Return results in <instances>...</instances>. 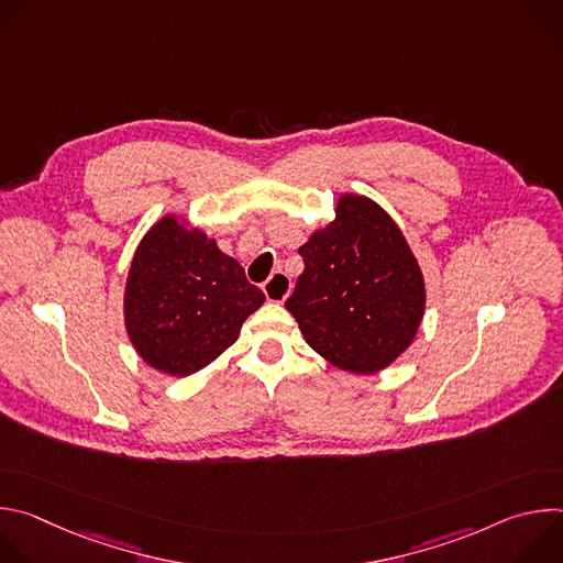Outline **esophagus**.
Masks as SVG:
<instances>
[{
    "label": "esophagus",
    "mask_w": 563,
    "mask_h": 563,
    "mask_svg": "<svg viewBox=\"0 0 563 563\" xmlns=\"http://www.w3.org/2000/svg\"><path fill=\"white\" fill-rule=\"evenodd\" d=\"M263 291H265L267 300H272V302H285V298H287L289 291H291V280H289L287 274L274 272V274L265 280Z\"/></svg>",
    "instance_id": "obj_1"
}]
</instances>
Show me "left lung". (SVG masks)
<instances>
[{"label": "left lung", "mask_w": 563, "mask_h": 563, "mask_svg": "<svg viewBox=\"0 0 563 563\" xmlns=\"http://www.w3.org/2000/svg\"><path fill=\"white\" fill-rule=\"evenodd\" d=\"M298 254L305 269L285 307L311 350L345 372L374 374L410 347L426 309L423 274L376 202L343 196L334 222Z\"/></svg>", "instance_id": "obj_1"}]
</instances>
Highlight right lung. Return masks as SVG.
Wrapping results in <instances>:
<instances>
[{
    "label": "right lung",
    "instance_id": "1",
    "mask_svg": "<svg viewBox=\"0 0 563 563\" xmlns=\"http://www.w3.org/2000/svg\"><path fill=\"white\" fill-rule=\"evenodd\" d=\"M263 302L265 294L216 240L167 216L148 229L133 256L124 320L151 367L189 376L231 347Z\"/></svg>",
    "mask_w": 563,
    "mask_h": 563
}]
</instances>
